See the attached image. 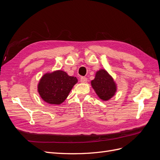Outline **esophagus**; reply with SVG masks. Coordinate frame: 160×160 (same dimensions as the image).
Instances as JSON below:
<instances>
[{"label":"esophagus","instance_id":"1","mask_svg":"<svg viewBox=\"0 0 160 160\" xmlns=\"http://www.w3.org/2000/svg\"><path fill=\"white\" fill-rule=\"evenodd\" d=\"M80 81L81 82V83H86V82L88 81V79H87L85 77H81L80 79Z\"/></svg>","mask_w":160,"mask_h":160}]
</instances>
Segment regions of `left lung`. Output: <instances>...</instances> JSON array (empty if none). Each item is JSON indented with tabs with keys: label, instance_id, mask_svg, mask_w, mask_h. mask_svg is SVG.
I'll use <instances>...</instances> for the list:
<instances>
[{
	"label": "left lung",
	"instance_id": "1",
	"mask_svg": "<svg viewBox=\"0 0 160 160\" xmlns=\"http://www.w3.org/2000/svg\"><path fill=\"white\" fill-rule=\"evenodd\" d=\"M91 85L99 98L103 101L111 99L117 90L113 78L104 69L96 72L95 79L91 81Z\"/></svg>",
	"mask_w": 160,
	"mask_h": 160
}]
</instances>
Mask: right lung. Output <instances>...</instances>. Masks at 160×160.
I'll use <instances>...</instances> for the list:
<instances>
[{"label": "right lung", "mask_w": 160, "mask_h": 160, "mask_svg": "<svg viewBox=\"0 0 160 160\" xmlns=\"http://www.w3.org/2000/svg\"><path fill=\"white\" fill-rule=\"evenodd\" d=\"M77 83L76 77L69 76L63 71H56L41 77L38 84V91L45 102L59 105L66 99Z\"/></svg>", "instance_id": "1"}]
</instances>
